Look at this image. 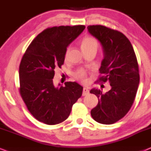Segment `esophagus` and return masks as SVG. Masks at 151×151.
<instances>
[{
    "label": "esophagus",
    "mask_w": 151,
    "mask_h": 151,
    "mask_svg": "<svg viewBox=\"0 0 151 151\" xmlns=\"http://www.w3.org/2000/svg\"><path fill=\"white\" fill-rule=\"evenodd\" d=\"M89 93V91H88V88H86L84 87L83 88V91H82V96H86V95Z\"/></svg>",
    "instance_id": "obj_1"
}]
</instances>
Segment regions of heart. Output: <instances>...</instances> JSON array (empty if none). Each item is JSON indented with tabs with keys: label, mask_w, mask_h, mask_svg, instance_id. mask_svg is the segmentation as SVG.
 Segmentation results:
<instances>
[{
	"label": "heart",
	"mask_w": 151,
	"mask_h": 151,
	"mask_svg": "<svg viewBox=\"0 0 151 151\" xmlns=\"http://www.w3.org/2000/svg\"><path fill=\"white\" fill-rule=\"evenodd\" d=\"M81 47L82 51L88 50V49H97L98 48V42H97L96 39L93 38V37H86V38H84L82 41ZM68 52H69V49H68L67 51V54H66V55H67ZM85 76L86 73L84 70H79V71H78V73H76V77L79 78V79L85 80Z\"/></svg>",
	"instance_id": "b5f03b06"
}]
</instances>
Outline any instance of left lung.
Masks as SVG:
<instances>
[{
    "instance_id": "1",
    "label": "left lung",
    "mask_w": 151,
    "mask_h": 151,
    "mask_svg": "<svg viewBox=\"0 0 151 151\" xmlns=\"http://www.w3.org/2000/svg\"><path fill=\"white\" fill-rule=\"evenodd\" d=\"M91 35L100 42L103 58L99 69L100 80L109 82L111 88L103 93L92 88L98 104L91 111L94 120L112 124L124 117L131 108L139 83V67L131 42L122 33L102 25L87 27Z\"/></svg>"
}]
</instances>
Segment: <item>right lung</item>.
<instances>
[{
  "instance_id": "right-lung-1",
  "label": "right lung",
  "mask_w": 151,
  "mask_h": 151,
  "mask_svg": "<svg viewBox=\"0 0 151 151\" xmlns=\"http://www.w3.org/2000/svg\"><path fill=\"white\" fill-rule=\"evenodd\" d=\"M85 26L47 28L27 49L19 67L20 93L28 110L38 121L48 125L68 118L72 106L82 96L83 87L76 82L65 86L53 85L55 68L65 61L67 48Z\"/></svg>"
}]
</instances>
